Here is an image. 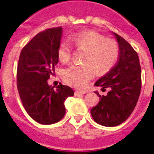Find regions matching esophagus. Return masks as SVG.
Masks as SVG:
<instances>
[{"mask_svg": "<svg viewBox=\"0 0 154 154\" xmlns=\"http://www.w3.org/2000/svg\"><path fill=\"white\" fill-rule=\"evenodd\" d=\"M85 93H86L85 91H82V92H81V91H75V96H81V95H84V94Z\"/></svg>", "mask_w": 154, "mask_h": 154, "instance_id": "1", "label": "esophagus"}]
</instances>
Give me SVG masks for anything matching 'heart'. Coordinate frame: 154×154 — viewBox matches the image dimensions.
Returning a JSON list of instances; mask_svg holds the SVG:
<instances>
[{"mask_svg": "<svg viewBox=\"0 0 154 154\" xmlns=\"http://www.w3.org/2000/svg\"><path fill=\"white\" fill-rule=\"evenodd\" d=\"M72 44L85 51L82 65H71L62 72L66 83L83 89L89 80L98 73H106L113 67L119 56V45L115 41L106 40L103 35L94 31H84L71 38ZM72 46L68 41H62L58 48V56L64 63L69 62Z\"/></svg>", "mask_w": 154, "mask_h": 154, "instance_id": "1", "label": "heart"}]
</instances>
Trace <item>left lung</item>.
Returning <instances> with one entry per match:
<instances>
[{
    "label": "left lung",
    "mask_w": 154,
    "mask_h": 154,
    "mask_svg": "<svg viewBox=\"0 0 154 154\" xmlns=\"http://www.w3.org/2000/svg\"><path fill=\"white\" fill-rule=\"evenodd\" d=\"M113 34L119 43V60L95 83L109 92L106 96L95 92L99 102L91 109L94 120L104 126H116L126 121L135 109L141 90V67L137 52L123 38Z\"/></svg>",
    "instance_id": "left-lung-1"
}]
</instances>
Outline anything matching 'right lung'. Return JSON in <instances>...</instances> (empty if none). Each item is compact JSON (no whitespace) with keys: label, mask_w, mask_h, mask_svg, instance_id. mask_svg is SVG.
<instances>
[{"label":"right lung","mask_w":154,"mask_h":154,"mask_svg":"<svg viewBox=\"0 0 154 154\" xmlns=\"http://www.w3.org/2000/svg\"><path fill=\"white\" fill-rule=\"evenodd\" d=\"M62 27L39 32L22 48L17 69V87L21 103L34 120L49 125L63 118L65 101L74 92L62 83L57 87L48 84L58 62V48Z\"/></svg>","instance_id":"add662e5"}]
</instances>
